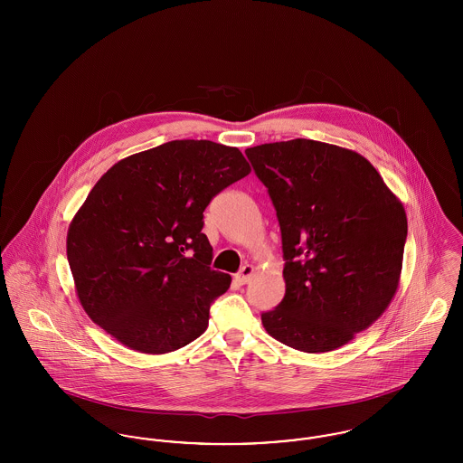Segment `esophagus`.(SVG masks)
Wrapping results in <instances>:
<instances>
[{"instance_id": "obj_1", "label": "esophagus", "mask_w": 463, "mask_h": 463, "mask_svg": "<svg viewBox=\"0 0 463 463\" xmlns=\"http://www.w3.org/2000/svg\"><path fill=\"white\" fill-rule=\"evenodd\" d=\"M253 270H255V269H253V265H242L241 270H240L234 278H236V281H238L240 285H246V283L250 281V278L253 276Z\"/></svg>"}]
</instances>
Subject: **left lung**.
<instances>
[{
	"instance_id": "8db88e82",
	"label": "left lung",
	"mask_w": 463,
	"mask_h": 463,
	"mask_svg": "<svg viewBox=\"0 0 463 463\" xmlns=\"http://www.w3.org/2000/svg\"><path fill=\"white\" fill-rule=\"evenodd\" d=\"M281 229V304L265 330L302 353H328L389 307L408 221L373 165L354 151L295 138L246 149Z\"/></svg>"
}]
</instances>
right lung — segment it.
<instances>
[{"label": "right lung", "instance_id": "obj_1", "mask_svg": "<svg viewBox=\"0 0 463 463\" xmlns=\"http://www.w3.org/2000/svg\"><path fill=\"white\" fill-rule=\"evenodd\" d=\"M250 174L238 147L172 140L118 161L67 231V260L91 321L144 354L176 351L208 328L231 287L213 270L203 212Z\"/></svg>", "mask_w": 463, "mask_h": 463}]
</instances>
